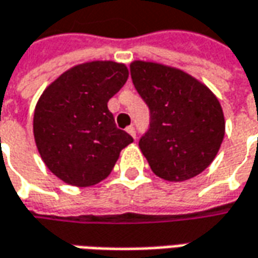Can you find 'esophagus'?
I'll return each mask as SVG.
<instances>
[{"label":"esophagus","mask_w":258,"mask_h":258,"mask_svg":"<svg viewBox=\"0 0 258 258\" xmlns=\"http://www.w3.org/2000/svg\"><path fill=\"white\" fill-rule=\"evenodd\" d=\"M127 133H128L131 137L136 138V128H134L133 125H130V127H127Z\"/></svg>","instance_id":"34e87169"}]
</instances>
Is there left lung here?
I'll return each instance as SVG.
<instances>
[{"label": "left lung", "mask_w": 258, "mask_h": 258, "mask_svg": "<svg viewBox=\"0 0 258 258\" xmlns=\"http://www.w3.org/2000/svg\"><path fill=\"white\" fill-rule=\"evenodd\" d=\"M130 71L150 108V127L138 146L153 173L168 181L203 173L217 156L226 131L217 97L178 68L134 61Z\"/></svg>", "instance_id": "8db88e82"}]
</instances>
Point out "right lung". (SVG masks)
<instances>
[{
    "instance_id": "right-lung-1",
    "label": "right lung",
    "mask_w": 258,
    "mask_h": 258,
    "mask_svg": "<svg viewBox=\"0 0 258 258\" xmlns=\"http://www.w3.org/2000/svg\"><path fill=\"white\" fill-rule=\"evenodd\" d=\"M127 78L124 64L91 61L70 68L42 93L34 111V138L59 180L76 187L102 181L133 143L107 107Z\"/></svg>"
}]
</instances>
